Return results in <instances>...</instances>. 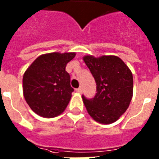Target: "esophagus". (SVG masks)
Listing matches in <instances>:
<instances>
[{"label": "esophagus", "instance_id": "34e87169", "mask_svg": "<svg viewBox=\"0 0 159 159\" xmlns=\"http://www.w3.org/2000/svg\"><path fill=\"white\" fill-rule=\"evenodd\" d=\"M75 91H76V92H77V93H82V92H83V89H82V88H81V87H80V88L76 89Z\"/></svg>", "mask_w": 159, "mask_h": 159}]
</instances>
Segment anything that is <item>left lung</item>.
I'll use <instances>...</instances> for the list:
<instances>
[{"label": "left lung", "instance_id": "1", "mask_svg": "<svg viewBox=\"0 0 159 159\" xmlns=\"http://www.w3.org/2000/svg\"><path fill=\"white\" fill-rule=\"evenodd\" d=\"M96 82L97 93L92 99L82 95L89 114L100 124L117 121L129 106L133 97V75L120 58L104 55L84 57Z\"/></svg>", "mask_w": 159, "mask_h": 159}]
</instances>
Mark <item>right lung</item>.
I'll use <instances>...</instances> for the list:
<instances>
[{"label":"right lung","instance_id":"obj_1","mask_svg":"<svg viewBox=\"0 0 159 159\" xmlns=\"http://www.w3.org/2000/svg\"><path fill=\"white\" fill-rule=\"evenodd\" d=\"M75 56V53L40 55L25 72L24 97L35 114L53 118L66 109L74 91L66 67Z\"/></svg>","mask_w":159,"mask_h":159}]
</instances>
